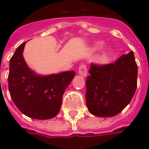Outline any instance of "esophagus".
<instances>
[{
  "label": "esophagus",
  "mask_w": 149,
  "mask_h": 149,
  "mask_svg": "<svg viewBox=\"0 0 149 149\" xmlns=\"http://www.w3.org/2000/svg\"><path fill=\"white\" fill-rule=\"evenodd\" d=\"M78 73L83 77H86L88 74V68H87V65L82 63L79 66V69H78Z\"/></svg>",
  "instance_id": "34e87169"
}]
</instances>
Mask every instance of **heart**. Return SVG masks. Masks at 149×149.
Returning <instances> with one entry per match:
<instances>
[{
	"mask_svg": "<svg viewBox=\"0 0 149 149\" xmlns=\"http://www.w3.org/2000/svg\"><path fill=\"white\" fill-rule=\"evenodd\" d=\"M101 45H102L101 43H98V44H97V45H95V47H96V48H99V47H100V46Z\"/></svg>",
	"mask_w": 149,
	"mask_h": 149,
	"instance_id": "1",
	"label": "heart"
}]
</instances>
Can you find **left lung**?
<instances>
[{
    "label": "left lung",
    "instance_id": "8db88e82",
    "mask_svg": "<svg viewBox=\"0 0 149 149\" xmlns=\"http://www.w3.org/2000/svg\"><path fill=\"white\" fill-rule=\"evenodd\" d=\"M137 65L132 51L112 64L91 63L86 80V104L100 117L117 115L130 103L137 86Z\"/></svg>",
    "mask_w": 149,
    "mask_h": 149
}]
</instances>
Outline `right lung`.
Returning a JSON list of instances; mask_svg holds the SVG:
<instances>
[{
  "mask_svg": "<svg viewBox=\"0 0 149 149\" xmlns=\"http://www.w3.org/2000/svg\"><path fill=\"white\" fill-rule=\"evenodd\" d=\"M21 44L9 62L8 90L15 105L23 114L37 120L51 119L61 107L62 97L75 77L74 71L39 76L28 67Z\"/></svg>",
  "mask_w": 149,
  "mask_h": 149,
  "instance_id": "add662e5",
  "label": "right lung"
}]
</instances>
